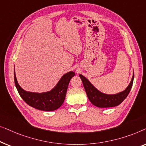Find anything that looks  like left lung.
Returning <instances> with one entry per match:
<instances>
[{"instance_id":"8db88e82","label":"left lung","mask_w":146,"mask_h":146,"mask_svg":"<svg viewBox=\"0 0 146 146\" xmlns=\"http://www.w3.org/2000/svg\"><path fill=\"white\" fill-rule=\"evenodd\" d=\"M79 76L82 81L84 87L89 100L92 104L99 108L114 107L120 104L129 94L132 87L133 78H134V74H133L130 83L123 91L115 94H107L101 92L96 88L90 83V82L83 75L79 74Z\"/></svg>"}]
</instances>
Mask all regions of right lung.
Here are the masks:
<instances>
[{"label": "right lung", "mask_w": 146, "mask_h": 146, "mask_svg": "<svg viewBox=\"0 0 146 146\" xmlns=\"http://www.w3.org/2000/svg\"><path fill=\"white\" fill-rule=\"evenodd\" d=\"M75 75L73 71L64 74L56 86L50 91L37 93L27 92L20 86L14 70L15 84L20 96L27 104L43 111H53L59 108L65 100L70 80Z\"/></svg>", "instance_id": "add662e5"}]
</instances>
